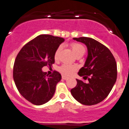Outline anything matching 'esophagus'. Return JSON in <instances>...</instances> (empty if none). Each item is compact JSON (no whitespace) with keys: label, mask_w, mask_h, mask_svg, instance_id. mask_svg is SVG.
I'll return each instance as SVG.
<instances>
[{"label":"esophagus","mask_w":129,"mask_h":129,"mask_svg":"<svg viewBox=\"0 0 129 129\" xmlns=\"http://www.w3.org/2000/svg\"><path fill=\"white\" fill-rule=\"evenodd\" d=\"M62 79H63V80H67L69 79V78L66 76H62Z\"/></svg>","instance_id":"34e87169"}]
</instances>
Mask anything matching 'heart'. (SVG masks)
I'll use <instances>...</instances> for the list:
<instances>
[{"mask_svg": "<svg viewBox=\"0 0 129 129\" xmlns=\"http://www.w3.org/2000/svg\"><path fill=\"white\" fill-rule=\"evenodd\" d=\"M71 47L73 52L76 55V56H78V55H83L84 53H85V49L84 46L80 44L73 43L71 44ZM61 49H62V47L60 46V47H58L56 52L54 53V58L56 60L58 58ZM59 70L61 73H63V75H71L76 70V67L75 66H71V65L63 64L59 68Z\"/></svg>", "mask_w": 129, "mask_h": 129, "instance_id": "heart-1", "label": "heart"}]
</instances>
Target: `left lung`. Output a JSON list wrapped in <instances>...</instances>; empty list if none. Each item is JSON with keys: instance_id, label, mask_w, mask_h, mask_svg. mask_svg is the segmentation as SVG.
Returning a JSON list of instances; mask_svg holds the SVG:
<instances>
[{"instance_id": "8db88e82", "label": "left lung", "mask_w": 129, "mask_h": 129, "mask_svg": "<svg viewBox=\"0 0 129 129\" xmlns=\"http://www.w3.org/2000/svg\"><path fill=\"white\" fill-rule=\"evenodd\" d=\"M84 44L87 48V57L78 75L87 78L88 82L78 80L77 85L71 90L76 101L85 105H96L110 93L117 78L116 62L107 47L88 37L73 38Z\"/></svg>"}]
</instances>
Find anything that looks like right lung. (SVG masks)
I'll use <instances>...</instances> for the list:
<instances>
[{"instance_id":"1","label":"right lung","mask_w":129,"mask_h":129,"mask_svg":"<svg viewBox=\"0 0 129 129\" xmlns=\"http://www.w3.org/2000/svg\"><path fill=\"white\" fill-rule=\"evenodd\" d=\"M64 41L62 38L41 35L25 45L16 57L13 79L20 94L36 105L46 104L53 98L62 76L57 71L47 75L43 67L54 63V53Z\"/></svg>"}]
</instances>
